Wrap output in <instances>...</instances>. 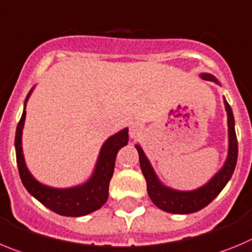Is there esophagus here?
I'll return each mask as SVG.
<instances>
[{"label": "esophagus", "instance_id": "1", "mask_svg": "<svg viewBox=\"0 0 252 252\" xmlns=\"http://www.w3.org/2000/svg\"><path fill=\"white\" fill-rule=\"evenodd\" d=\"M142 131V126L140 124H132L130 126V136L132 138L138 137V136L141 135Z\"/></svg>", "mask_w": 252, "mask_h": 252}]
</instances>
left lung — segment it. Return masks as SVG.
<instances>
[{"label":"left lung","instance_id":"8db88e82","mask_svg":"<svg viewBox=\"0 0 252 252\" xmlns=\"http://www.w3.org/2000/svg\"><path fill=\"white\" fill-rule=\"evenodd\" d=\"M201 77L204 80L214 81L218 82L215 77L209 73H202ZM226 111H227V124H228V156L225 165L220 171L212 177L205 186L193 191H176L172 189H168L163 186L154 172V168L150 165L149 160L145 156L144 151L138 145H136V149L138 151V158H140V166L141 171L146 179L147 184V193L158 209L163 210L170 214H192L204 209L205 206L222 191L228 180L231 179L234 174L235 166L237 161V138L235 132V120L232 115V110L227 101L223 100Z\"/></svg>","mask_w":252,"mask_h":252}]
</instances>
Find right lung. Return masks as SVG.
Instances as JSON below:
<instances>
[{
  "mask_svg": "<svg viewBox=\"0 0 252 252\" xmlns=\"http://www.w3.org/2000/svg\"><path fill=\"white\" fill-rule=\"evenodd\" d=\"M32 90L27 94L26 102ZM25 119H26V110H24V114L21 116L16 128L15 147L18 172L26 190L47 209L62 216L77 218L100 209L107 201L108 186H110L111 177L114 175L117 152L128 142L127 128L111 136L103 144L94 175L86 184L71 189H52L36 181L26 167L24 154H22V145H21Z\"/></svg>",
  "mask_w": 252,
  "mask_h": 252,
  "instance_id": "1",
  "label": "right lung"
}]
</instances>
